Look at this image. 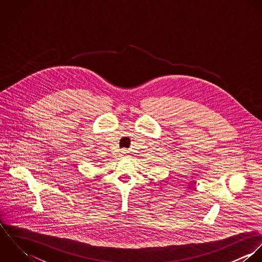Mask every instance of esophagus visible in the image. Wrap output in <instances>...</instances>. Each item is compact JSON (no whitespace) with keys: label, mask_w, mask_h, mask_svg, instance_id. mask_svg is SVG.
I'll return each mask as SVG.
<instances>
[{"label":"esophagus","mask_w":262,"mask_h":262,"mask_svg":"<svg viewBox=\"0 0 262 262\" xmlns=\"http://www.w3.org/2000/svg\"><path fill=\"white\" fill-rule=\"evenodd\" d=\"M127 150L123 149L121 150V154H122V156H126L127 155Z\"/></svg>","instance_id":"34e87169"}]
</instances>
